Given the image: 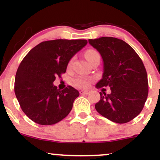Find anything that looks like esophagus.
I'll return each instance as SVG.
<instances>
[{"label": "esophagus", "mask_w": 160, "mask_h": 160, "mask_svg": "<svg viewBox=\"0 0 160 160\" xmlns=\"http://www.w3.org/2000/svg\"><path fill=\"white\" fill-rule=\"evenodd\" d=\"M89 92H90V91L89 90H80V93L81 95H88V94H89Z\"/></svg>", "instance_id": "1"}]
</instances>
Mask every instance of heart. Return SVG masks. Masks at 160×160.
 <instances>
[{
    "instance_id": "b5f03b06",
    "label": "heart",
    "mask_w": 160,
    "mask_h": 160,
    "mask_svg": "<svg viewBox=\"0 0 160 160\" xmlns=\"http://www.w3.org/2000/svg\"><path fill=\"white\" fill-rule=\"evenodd\" d=\"M85 57L86 59L88 60V62L90 63V62L94 60L95 58L97 57H100L99 56V53L97 52L96 50L95 49H88L87 51H86L85 52ZM72 63V59L69 62L68 65L70 66ZM91 81L90 78H78L74 80V84L80 88H83V87H86V86H89V82Z\"/></svg>"
}]
</instances>
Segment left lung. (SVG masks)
Here are the masks:
<instances>
[{
	"instance_id": "8db88e82",
	"label": "left lung",
	"mask_w": 160,
	"mask_h": 160,
	"mask_svg": "<svg viewBox=\"0 0 160 160\" xmlns=\"http://www.w3.org/2000/svg\"><path fill=\"white\" fill-rule=\"evenodd\" d=\"M104 62L102 79L97 88L109 86L111 92H100L95 109L117 123L133 120L142 111L148 95V80L142 60L132 47L112 37L89 39Z\"/></svg>"
}]
</instances>
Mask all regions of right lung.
I'll list each match as a JSON object with an SVG mask.
<instances>
[{
  "instance_id": "add662e5",
  "label": "right lung",
  "mask_w": 160,
  "mask_h": 160,
  "mask_svg": "<svg viewBox=\"0 0 160 160\" xmlns=\"http://www.w3.org/2000/svg\"><path fill=\"white\" fill-rule=\"evenodd\" d=\"M86 44V40H47L25 56L16 71L14 91L29 119L49 126L68 115L80 93L71 86L59 90L53 82L66 72L71 58Z\"/></svg>"
}]
</instances>
